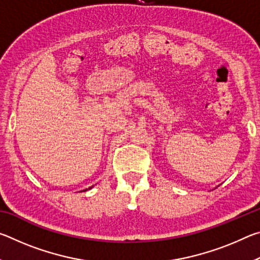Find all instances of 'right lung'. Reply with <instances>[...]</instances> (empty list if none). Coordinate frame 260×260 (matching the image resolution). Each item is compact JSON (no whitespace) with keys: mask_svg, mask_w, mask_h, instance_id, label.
<instances>
[{"mask_svg":"<svg viewBox=\"0 0 260 260\" xmlns=\"http://www.w3.org/2000/svg\"><path fill=\"white\" fill-rule=\"evenodd\" d=\"M94 187V186H93ZM93 187H89V188H88V189H91V188H93ZM88 189H85V190H83V191H86V190H88Z\"/></svg>","mask_w":260,"mask_h":260,"instance_id":"add662e5","label":"right lung"}]
</instances>
